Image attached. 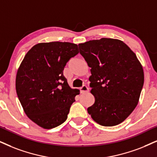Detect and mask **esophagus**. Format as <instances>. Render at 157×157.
<instances>
[{
  "instance_id": "obj_1",
  "label": "esophagus",
  "mask_w": 157,
  "mask_h": 157,
  "mask_svg": "<svg viewBox=\"0 0 157 157\" xmlns=\"http://www.w3.org/2000/svg\"><path fill=\"white\" fill-rule=\"evenodd\" d=\"M80 91H81V93H86V92H88V91H89L88 87L87 86V85H82V86L80 88Z\"/></svg>"
}]
</instances>
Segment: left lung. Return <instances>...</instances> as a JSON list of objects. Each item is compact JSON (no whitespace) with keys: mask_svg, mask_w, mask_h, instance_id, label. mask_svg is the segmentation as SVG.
<instances>
[{"mask_svg":"<svg viewBox=\"0 0 157 157\" xmlns=\"http://www.w3.org/2000/svg\"><path fill=\"white\" fill-rule=\"evenodd\" d=\"M91 67L89 77L95 103L88 112L102 126L117 125L135 109L144 82L142 65L122 41L101 38L79 44Z\"/></svg>","mask_w":157,"mask_h":157,"instance_id":"1","label":"left lung"}]
</instances>
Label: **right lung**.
<instances>
[{
	"instance_id": "1",
	"label": "right lung",
	"mask_w": 157,
	"mask_h": 157,
	"mask_svg": "<svg viewBox=\"0 0 157 157\" xmlns=\"http://www.w3.org/2000/svg\"><path fill=\"white\" fill-rule=\"evenodd\" d=\"M78 53L75 43H41L21 61L16 77L18 98L27 116L41 128H56L67 119L80 90L69 87L63 70Z\"/></svg>"
}]
</instances>
